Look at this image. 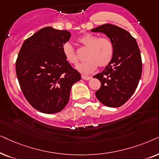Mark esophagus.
Returning a JSON list of instances; mask_svg holds the SVG:
<instances>
[{"label": "esophagus", "mask_w": 159, "mask_h": 159, "mask_svg": "<svg viewBox=\"0 0 159 159\" xmlns=\"http://www.w3.org/2000/svg\"><path fill=\"white\" fill-rule=\"evenodd\" d=\"M82 78H83L84 80H86V81H88V80H90L91 78V76H87V75H82Z\"/></svg>", "instance_id": "esophagus-1"}]
</instances>
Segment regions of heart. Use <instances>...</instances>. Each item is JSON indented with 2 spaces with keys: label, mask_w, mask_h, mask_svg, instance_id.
<instances>
[{
  "label": "heart",
  "mask_w": 159,
  "mask_h": 159,
  "mask_svg": "<svg viewBox=\"0 0 159 159\" xmlns=\"http://www.w3.org/2000/svg\"><path fill=\"white\" fill-rule=\"evenodd\" d=\"M78 41L84 47L89 48L86 55V62L76 66V69L81 73H92L96 70L98 65L99 67H105L113 60L114 45L111 39L105 37L100 38L94 34L86 33L78 38ZM62 53L65 60L70 64H77L78 56L70 43L63 44Z\"/></svg>",
  "instance_id": "obj_1"
}]
</instances>
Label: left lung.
Here are the masks:
<instances>
[{"instance_id":"8db88e82","label":"left lung","mask_w":159,"mask_h":159,"mask_svg":"<svg viewBox=\"0 0 159 159\" xmlns=\"http://www.w3.org/2000/svg\"><path fill=\"white\" fill-rule=\"evenodd\" d=\"M92 32L105 33L114 45L113 60L102 73L94 76L101 82L95 94L103 105L120 107L134 94L141 78L143 64L139 46L129 32L116 25L105 24Z\"/></svg>"}]
</instances>
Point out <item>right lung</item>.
I'll use <instances>...</instances> for the list:
<instances>
[{
	"label": "right lung",
	"instance_id": "add662e5",
	"mask_svg": "<svg viewBox=\"0 0 159 159\" xmlns=\"http://www.w3.org/2000/svg\"><path fill=\"white\" fill-rule=\"evenodd\" d=\"M70 36L67 30L46 27L25 40L20 48L16 62L19 83L28 102L41 113L62 111L72 86L81 78L62 53Z\"/></svg>",
	"mask_w": 159,
	"mask_h": 159
}]
</instances>
